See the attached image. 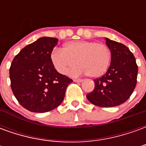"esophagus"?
<instances>
[{
	"instance_id": "1",
	"label": "esophagus",
	"mask_w": 146,
	"mask_h": 146,
	"mask_svg": "<svg viewBox=\"0 0 146 146\" xmlns=\"http://www.w3.org/2000/svg\"><path fill=\"white\" fill-rule=\"evenodd\" d=\"M73 81H74V82H76V83H81L83 81V80L74 79V80H73Z\"/></svg>"
}]
</instances>
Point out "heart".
<instances>
[{"label":"heart","mask_w":146,"mask_h":146,"mask_svg":"<svg viewBox=\"0 0 146 146\" xmlns=\"http://www.w3.org/2000/svg\"><path fill=\"white\" fill-rule=\"evenodd\" d=\"M51 60L53 66L61 74L72 72L74 75L85 74L93 78L102 76L110 66L111 51L104 44L95 41L78 40L68 42L63 49L54 48L51 52Z\"/></svg>","instance_id":"b5f03b06"}]
</instances>
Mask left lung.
<instances>
[{"instance_id":"8db88e82","label":"left lung","mask_w":146,"mask_h":146,"mask_svg":"<svg viewBox=\"0 0 146 146\" xmlns=\"http://www.w3.org/2000/svg\"><path fill=\"white\" fill-rule=\"evenodd\" d=\"M111 51L107 72L95 80V88L87 95L90 102L100 107H113L125 102L137 84L138 66L129 48L119 42L106 38Z\"/></svg>"}]
</instances>
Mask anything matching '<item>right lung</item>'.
<instances>
[{"instance_id":"1","label":"right lung","mask_w":146,"mask_h":146,"mask_svg":"<svg viewBox=\"0 0 146 146\" xmlns=\"http://www.w3.org/2000/svg\"><path fill=\"white\" fill-rule=\"evenodd\" d=\"M58 40L44 36L23 48L9 70L11 88L19 104L33 113H46L62 102L73 80L54 69L51 60Z\"/></svg>"}]
</instances>
